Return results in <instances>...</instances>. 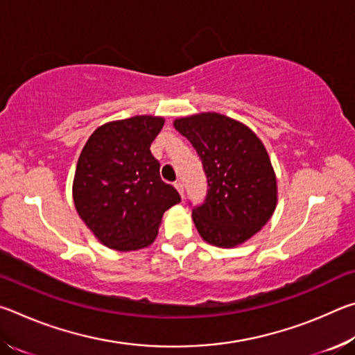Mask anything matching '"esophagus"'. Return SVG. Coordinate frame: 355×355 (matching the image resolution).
<instances>
[{
  "instance_id": "esophagus-1",
  "label": "esophagus",
  "mask_w": 355,
  "mask_h": 355,
  "mask_svg": "<svg viewBox=\"0 0 355 355\" xmlns=\"http://www.w3.org/2000/svg\"><path fill=\"white\" fill-rule=\"evenodd\" d=\"M173 186H175V189L180 192V196H184V189H183V184H182V182H175L173 183Z\"/></svg>"
}]
</instances>
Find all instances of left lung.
<instances>
[{
  "mask_svg": "<svg viewBox=\"0 0 355 355\" xmlns=\"http://www.w3.org/2000/svg\"><path fill=\"white\" fill-rule=\"evenodd\" d=\"M173 127L200 156L208 191L192 208L200 236L218 248L248 241L271 219L277 182L258 136L244 123L218 112L182 117Z\"/></svg>",
  "mask_w": 355,
  "mask_h": 355,
  "instance_id": "left-lung-1",
  "label": "left lung"
}]
</instances>
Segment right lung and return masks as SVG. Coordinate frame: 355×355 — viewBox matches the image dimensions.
Returning a JSON list of instances; mask_svg holds the SVG:
<instances>
[{"label":"right lung","mask_w":355,"mask_h":355,"mask_svg":"<svg viewBox=\"0 0 355 355\" xmlns=\"http://www.w3.org/2000/svg\"><path fill=\"white\" fill-rule=\"evenodd\" d=\"M163 125V117L153 116L116 120L95 130L83 148L73 180L75 208L107 248H147L166 209L180 202L150 152Z\"/></svg>","instance_id":"right-lung-1"}]
</instances>
